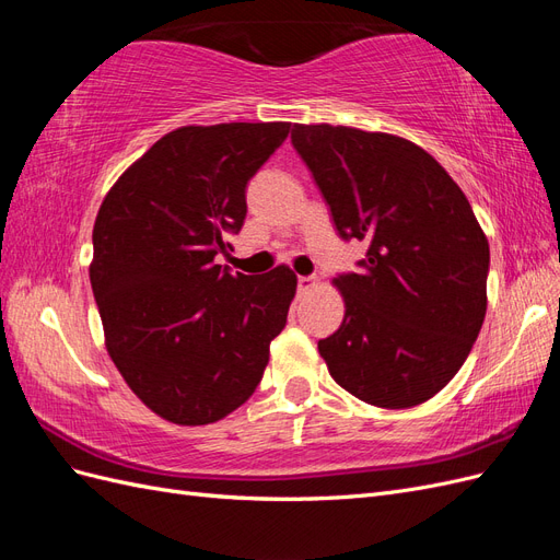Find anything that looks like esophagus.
Listing matches in <instances>:
<instances>
[{
  "instance_id": "34e87169",
  "label": "esophagus",
  "mask_w": 560,
  "mask_h": 560,
  "mask_svg": "<svg viewBox=\"0 0 560 560\" xmlns=\"http://www.w3.org/2000/svg\"><path fill=\"white\" fill-rule=\"evenodd\" d=\"M296 284H299V292H311L313 287L317 284V280L311 278V276H301V278L296 280Z\"/></svg>"
}]
</instances>
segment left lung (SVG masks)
I'll use <instances>...</instances> for the list:
<instances>
[{
    "mask_svg": "<svg viewBox=\"0 0 560 560\" xmlns=\"http://www.w3.org/2000/svg\"><path fill=\"white\" fill-rule=\"evenodd\" d=\"M343 241L369 245L360 273L334 284L341 327L317 350L331 378L381 409H409L446 387L486 317L490 249L469 200L425 149L387 132L294 124Z\"/></svg>",
    "mask_w": 560,
    "mask_h": 560,
    "instance_id": "8db88e82",
    "label": "left lung"
}]
</instances>
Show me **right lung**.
Here are the masks:
<instances>
[{"mask_svg": "<svg viewBox=\"0 0 560 560\" xmlns=\"http://www.w3.org/2000/svg\"><path fill=\"white\" fill-rule=\"evenodd\" d=\"M290 124L184 126L116 179L93 226L91 284L105 346L135 395L175 425L245 404L284 329L296 276L214 264L243 229L245 189Z\"/></svg>", "mask_w": 560, "mask_h": 560, "instance_id": "1", "label": "right lung"}]
</instances>
